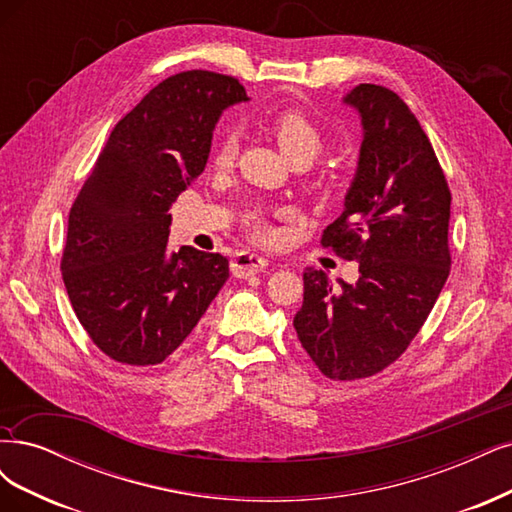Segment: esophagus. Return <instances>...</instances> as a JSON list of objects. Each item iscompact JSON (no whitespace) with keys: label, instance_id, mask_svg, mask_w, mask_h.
<instances>
[{"label":"esophagus","instance_id":"34e87169","mask_svg":"<svg viewBox=\"0 0 512 512\" xmlns=\"http://www.w3.org/2000/svg\"><path fill=\"white\" fill-rule=\"evenodd\" d=\"M267 260L258 254H250V252H239L233 260H231V271L235 277H250V275H258L262 269H267Z\"/></svg>","mask_w":512,"mask_h":512}]
</instances>
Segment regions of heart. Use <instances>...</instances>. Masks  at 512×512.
I'll return each instance as SVG.
<instances>
[{"label": "heart", "instance_id": "b5f03b06", "mask_svg": "<svg viewBox=\"0 0 512 512\" xmlns=\"http://www.w3.org/2000/svg\"><path fill=\"white\" fill-rule=\"evenodd\" d=\"M271 137L284 152L290 163L294 161H313V158L324 148V133L303 110H281L277 112L267 125ZM237 154V139L226 133L214 146V165L220 169L231 167ZM245 228L248 233L258 239L267 241L271 237V228L267 220L262 218L260 211H252L245 216Z\"/></svg>", "mask_w": 512, "mask_h": 512}]
</instances>
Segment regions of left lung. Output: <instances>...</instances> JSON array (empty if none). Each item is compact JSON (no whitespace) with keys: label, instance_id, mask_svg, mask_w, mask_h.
Instances as JSON below:
<instances>
[{"label":"left lung","instance_id":"8db88e82","mask_svg":"<svg viewBox=\"0 0 512 512\" xmlns=\"http://www.w3.org/2000/svg\"><path fill=\"white\" fill-rule=\"evenodd\" d=\"M362 120L358 171L322 245L358 262L332 288L305 269L298 341L334 381L364 379L398 360L424 326L451 269V192L428 135L394 91L360 84L343 97Z\"/></svg>","mask_w":512,"mask_h":512}]
</instances>
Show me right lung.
Wrapping results in <instances>:
<instances>
[{
  "instance_id": "right-lung-1",
  "label": "right lung",
  "mask_w": 512,
  "mask_h": 512,
  "mask_svg": "<svg viewBox=\"0 0 512 512\" xmlns=\"http://www.w3.org/2000/svg\"><path fill=\"white\" fill-rule=\"evenodd\" d=\"M237 78L175 74L118 120L69 211L61 258L67 296L91 341L116 362L161 364L228 279L220 254L167 252L169 207L203 173Z\"/></svg>"
}]
</instances>
